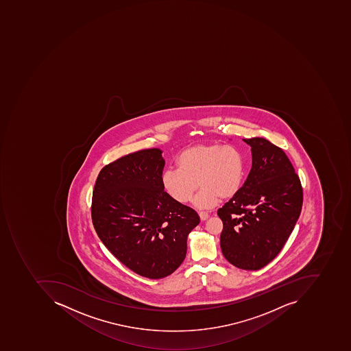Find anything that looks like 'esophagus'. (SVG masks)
Returning a JSON list of instances; mask_svg holds the SVG:
<instances>
[{
  "instance_id": "esophagus-1",
  "label": "esophagus",
  "mask_w": 351,
  "mask_h": 351,
  "mask_svg": "<svg viewBox=\"0 0 351 351\" xmlns=\"http://www.w3.org/2000/svg\"><path fill=\"white\" fill-rule=\"evenodd\" d=\"M199 217L200 219L202 220V221H204V220L208 219V214L206 213V212H199Z\"/></svg>"
}]
</instances>
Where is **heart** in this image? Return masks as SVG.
<instances>
[{"instance_id": "heart-1", "label": "heart", "mask_w": 351, "mask_h": 351, "mask_svg": "<svg viewBox=\"0 0 351 351\" xmlns=\"http://www.w3.org/2000/svg\"><path fill=\"white\" fill-rule=\"evenodd\" d=\"M178 169L163 172V189L178 202H186L197 181L204 188L194 198L199 208H212L221 197H232L241 189L243 162L241 154L232 147L199 145L186 149L177 159Z\"/></svg>"}]
</instances>
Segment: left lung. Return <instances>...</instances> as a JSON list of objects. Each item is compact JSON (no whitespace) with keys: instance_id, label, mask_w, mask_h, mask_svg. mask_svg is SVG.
Masks as SVG:
<instances>
[{"instance_id":"obj_1","label":"left lung","mask_w":351,"mask_h":351,"mask_svg":"<svg viewBox=\"0 0 351 351\" xmlns=\"http://www.w3.org/2000/svg\"><path fill=\"white\" fill-rule=\"evenodd\" d=\"M252 167L243 186L220 208L222 254L243 270H259L280 252L302 206V189L286 154L265 138L243 139Z\"/></svg>"}]
</instances>
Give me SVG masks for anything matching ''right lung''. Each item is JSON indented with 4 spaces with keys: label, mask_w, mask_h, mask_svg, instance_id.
I'll list each match as a JSON object with an SVG mask.
<instances>
[{
    "label": "right lung",
    "mask_w": 351,
    "mask_h": 351,
    "mask_svg": "<svg viewBox=\"0 0 351 351\" xmlns=\"http://www.w3.org/2000/svg\"><path fill=\"white\" fill-rule=\"evenodd\" d=\"M160 149L129 154L106 165L93 192L99 239L137 274L158 280L186 258L188 235L200 222L193 208L165 192Z\"/></svg>",
    "instance_id": "add662e5"
}]
</instances>
